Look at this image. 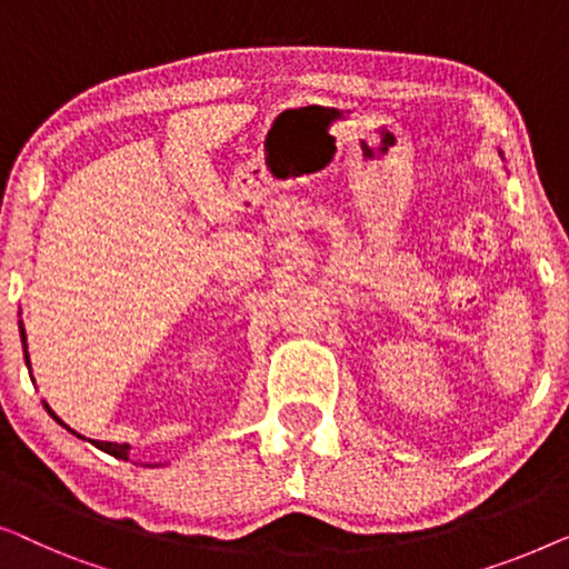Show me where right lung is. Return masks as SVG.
Returning <instances> with one entry per match:
<instances>
[{"mask_svg": "<svg viewBox=\"0 0 569 569\" xmlns=\"http://www.w3.org/2000/svg\"><path fill=\"white\" fill-rule=\"evenodd\" d=\"M20 338H22V348H26V363L30 366V358H28V340H26V327H22V322H20ZM46 410H48V415H51V418L56 420V422H61L59 418H56V415L51 412V407L46 405ZM63 426V422H61ZM67 428V426H63ZM71 430V428H69ZM71 433H74V430H71ZM94 446L100 448V451H106V453H110V456H118V459H128V451H131V446L128 443H108V441H92Z\"/></svg>", "mask_w": 569, "mask_h": 569, "instance_id": "obj_1", "label": "right lung"}]
</instances>
